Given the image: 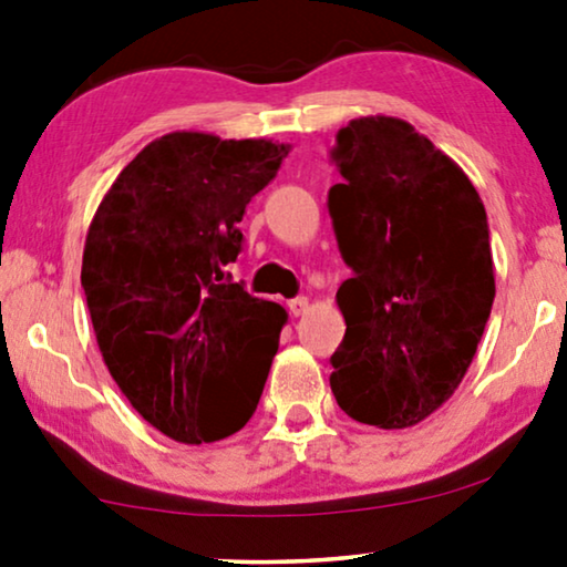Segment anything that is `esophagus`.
Returning a JSON list of instances; mask_svg holds the SVG:
<instances>
[{
    "label": "esophagus",
    "mask_w": 567,
    "mask_h": 567,
    "mask_svg": "<svg viewBox=\"0 0 567 567\" xmlns=\"http://www.w3.org/2000/svg\"><path fill=\"white\" fill-rule=\"evenodd\" d=\"M309 309V299L307 297H297V299H291L289 301V312L293 315V317H301Z\"/></svg>",
    "instance_id": "1"
}]
</instances>
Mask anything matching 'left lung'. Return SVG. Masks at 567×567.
I'll return each instance as SVG.
<instances>
[{"label": "left lung", "instance_id": "obj_1", "mask_svg": "<svg viewBox=\"0 0 567 567\" xmlns=\"http://www.w3.org/2000/svg\"><path fill=\"white\" fill-rule=\"evenodd\" d=\"M328 208L346 266L330 386L353 421L408 429L452 398L491 317L487 214L454 159L400 118L338 131Z\"/></svg>", "mask_w": 567, "mask_h": 567}]
</instances>
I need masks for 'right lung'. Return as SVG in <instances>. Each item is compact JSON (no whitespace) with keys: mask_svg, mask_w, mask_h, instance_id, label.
Listing matches in <instances>:
<instances>
[{"mask_svg":"<svg viewBox=\"0 0 567 567\" xmlns=\"http://www.w3.org/2000/svg\"><path fill=\"white\" fill-rule=\"evenodd\" d=\"M289 150L175 131L123 167L90 224L82 289L105 367L183 444L231 436L260 402L286 309L250 297L227 266L247 204Z\"/></svg>","mask_w":567,"mask_h":567,"instance_id":"1","label":"right lung"}]
</instances>
